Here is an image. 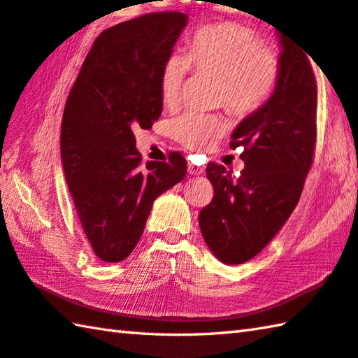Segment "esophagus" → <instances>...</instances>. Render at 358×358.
Returning <instances> with one entry per match:
<instances>
[{"label":"esophagus","instance_id":"obj_1","mask_svg":"<svg viewBox=\"0 0 358 358\" xmlns=\"http://www.w3.org/2000/svg\"><path fill=\"white\" fill-rule=\"evenodd\" d=\"M204 168L203 166H198V165H193V163L189 162V174L192 176H198V174H203Z\"/></svg>","mask_w":358,"mask_h":358}]
</instances>
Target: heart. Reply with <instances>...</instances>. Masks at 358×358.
<instances>
[{"instance_id":"b5f03b06","label":"heart","mask_w":358,"mask_h":358,"mask_svg":"<svg viewBox=\"0 0 358 358\" xmlns=\"http://www.w3.org/2000/svg\"><path fill=\"white\" fill-rule=\"evenodd\" d=\"M190 67L217 78L215 103L231 115L248 117L272 97L281 75L275 48L262 45L253 28L223 22L198 29L187 42V53H171L163 61L159 85L163 103L178 102ZM176 141L192 150H206L220 140L227 124L217 115L185 113L169 125Z\"/></svg>"}]
</instances>
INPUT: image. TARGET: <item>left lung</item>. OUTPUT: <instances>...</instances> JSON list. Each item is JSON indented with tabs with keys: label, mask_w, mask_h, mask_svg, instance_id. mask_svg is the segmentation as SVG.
Returning a JSON list of instances; mask_svg holds the SVG:
<instances>
[{
	"label": "left lung",
	"mask_w": 358,
	"mask_h": 358,
	"mask_svg": "<svg viewBox=\"0 0 358 358\" xmlns=\"http://www.w3.org/2000/svg\"><path fill=\"white\" fill-rule=\"evenodd\" d=\"M281 75L272 97L237 125L231 148H242L239 178L210 162L214 198L199 212L206 243L224 264L255 258L291 217L316 148L317 87L302 50L280 34Z\"/></svg>",
	"instance_id": "left-lung-1"
}]
</instances>
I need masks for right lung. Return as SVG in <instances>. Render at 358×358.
Returning <instances> with one entry per match:
<instances>
[{"mask_svg": "<svg viewBox=\"0 0 358 358\" xmlns=\"http://www.w3.org/2000/svg\"><path fill=\"white\" fill-rule=\"evenodd\" d=\"M187 18L154 12L102 31L67 97L62 168L87 242L105 262L134 252L155 198L185 178L179 152L141 166L134 131L162 115L160 69Z\"/></svg>", "mask_w": 358, "mask_h": 358, "instance_id": "obj_1", "label": "right lung"}]
</instances>
